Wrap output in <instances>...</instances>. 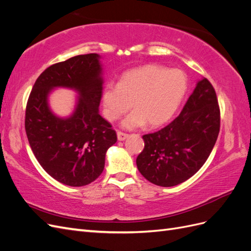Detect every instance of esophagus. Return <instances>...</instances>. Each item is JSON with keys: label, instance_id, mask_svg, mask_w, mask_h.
Instances as JSON below:
<instances>
[{"label": "esophagus", "instance_id": "obj_1", "mask_svg": "<svg viewBox=\"0 0 251 251\" xmlns=\"http://www.w3.org/2000/svg\"><path fill=\"white\" fill-rule=\"evenodd\" d=\"M127 136L128 135L126 133H124V132H121V131H117V138H118L119 141L125 140L127 137Z\"/></svg>", "mask_w": 251, "mask_h": 251}]
</instances>
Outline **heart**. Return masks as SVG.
<instances>
[{"mask_svg":"<svg viewBox=\"0 0 251 251\" xmlns=\"http://www.w3.org/2000/svg\"><path fill=\"white\" fill-rule=\"evenodd\" d=\"M187 91V78L180 70L159 65H147L126 72L118 85L108 83L102 101L104 115L114 121L131 108L123 126L127 128L146 124L156 127L169 121Z\"/></svg>","mask_w":251,"mask_h":251,"instance_id":"b5f03b06","label":"heart"}]
</instances>
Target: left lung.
I'll list each match as a JSON object with an SVG mask.
<instances>
[{
	"mask_svg": "<svg viewBox=\"0 0 251 251\" xmlns=\"http://www.w3.org/2000/svg\"><path fill=\"white\" fill-rule=\"evenodd\" d=\"M219 132L220 107L216 91L207 78H203L171 124L142 136L144 148L136 159L138 171L159 186L180 184L202 168Z\"/></svg>",
	"mask_w": 251,
	"mask_h": 251,
	"instance_id": "left-lung-1",
	"label": "left lung"
}]
</instances>
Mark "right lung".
Returning a JSON list of instances; mask_svg holds the SVG:
<instances>
[{
	"label": "right lung",
	"instance_id": "1",
	"mask_svg": "<svg viewBox=\"0 0 251 251\" xmlns=\"http://www.w3.org/2000/svg\"><path fill=\"white\" fill-rule=\"evenodd\" d=\"M98 57L89 53L48 67L35 80L26 105L25 130L35 158L52 178L69 186L87 185L100 177L105 151L117 141L111 124L98 114L102 95ZM54 86L81 94L70 119H58L49 110L47 96Z\"/></svg>",
	"mask_w": 251,
	"mask_h": 251
}]
</instances>
